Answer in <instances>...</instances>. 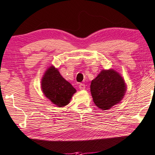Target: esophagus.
I'll list each match as a JSON object with an SVG mask.
<instances>
[{
    "label": "esophagus",
    "mask_w": 155,
    "mask_h": 155,
    "mask_svg": "<svg viewBox=\"0 0 155 155\" xmlns=\"http://www.w3.org/2000/svg\"><path fill=\"white\" fill-rule=\"evenodd\" d=\"M85 87H86V86H85L84 84L81 83V84H79V88H80V90H84V89Z\"/></svg>",
    "instance_id": "obj_1"
}]
</instances>
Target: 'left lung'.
Listing matches in <instances>:
<instances>
[{
  "label": "left lung",
  "instance_id": "8db88e82",
  "mask_svg": "<svg viewBox=\"0 0 155 155\" xmlns=\"http://www.w3.org/2000/svg\"><path fill=\"white\" fill-rule=\"evenodd\" d=\"M126 90L123 78L113 69L102 70L91 84L93 101L101 110H108L120 102Z\"/></svg>",
  "mask_w": 155,
  "mask_h": 155
}]
</instances>
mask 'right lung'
<instances>
[{
  "instance_id": "1",
  "label": "right lung",
  "mask_w": 155,
  "mask_h": 155,
  "mask_svg": "<svg viewBox=\"0 0 155 155\" xmlns=\"http://www.w3.org/2000/svg\"><path fill=\"white\" fill-rule=\"evenodd\" d=\"M41 83L45 96L59 107L67 105L72 95L76 92L73 86L64 79L54 67L48 68Z\"/></svg>"
}]
</instances>
